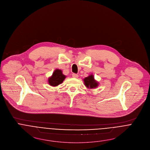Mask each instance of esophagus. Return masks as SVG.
Wrapping results in <instances>:
<instances>
[{
    "label": "esophagus",
    "instance_id": "34e87169",
    "mask_svg": "<svg viewBox=\"0 0 150 150\" xmlns=\"http://www.w3.org/2000/svg\"><path fill=\"white\" fill-rule=\"evenodd\" d=\"M72 76H73V77H74V78H78V77H79L78 74H74V73H73V74H72Z\"/></svg>",
    "mask_w": 150,
    "mask_h": 150
}]
</instances>
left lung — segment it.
<instances>
[{
    "label": "left lung",
    "mask_w": 150,
    "mask_h": 150,
    "mask_svg": "<svg viewBox=\"0 0 150 150\" xmlns=\"http://www.w3.org/2000/svg\"><path fill=\"white\" fill-rule=\"evenodd\" d=\"M83 81L85 86L88 89H95L99 85V82L95 79L93 74H91L83 79Z\"/></svg>",
    "instance_id": "left-lung-1"
}]
</instances>
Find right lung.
Returning a JSON list of instances; mask_svg holds the SVG:
<instances>
[{
  "label": "right lung",
  "instance_id": "obj_1",
  "mask_svg": "<svg viewBox=\"0 0 150 150\" xmlns=\"http://www.w3.org/2000/svg\"><path fill=\"white\" fill-rule=\"evenodd\" d=\"M66 76L63 74L61 70L56 69L52 75L48 78L49 85L53 87H56L61 84L65 79Z\"/></svg>",
  "mask_w": 150,
  "mask_h": 150
}]
</instances>
